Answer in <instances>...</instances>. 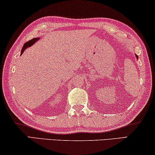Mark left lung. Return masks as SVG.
<instances>
[{
    "label": "left lung",
    "mask_w": 155,
    "mask_h": 155,
    "mask_svg": "<svg viewBox=\"0 0 155 155\" xmlns=\"http://www.w3.org/2000/svg\"><path fill=\"white\" fill-rule=\"evenodd\" d=\"M136 58H137V59H138V55H136Z\"/></svg>",
    "instance_id": "obj_1"
}]
</instances>
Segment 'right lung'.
<instances>
[{
	"label": "right lung",
	"mask_w": 155,
	"mask_h": 155,
	"mask_svg": "<svg viewBox=\"0 0 155 155\" xmlns=\"http://www.w3.org/2000/svg\"><path fill=\"white\" fill-rule=\"evenodd\" d=\"M38 40H39V38H33V39H31V40L29 41H28V42L25 43V44L24 45L22 49H21V55L23 53V52L25 51L26 48H27L28 47H30V46H31V45H33L34 44V43H36V41H38Z\"/></svg>",
	"instance_id": "right-lung-1"
}]
</instances>
